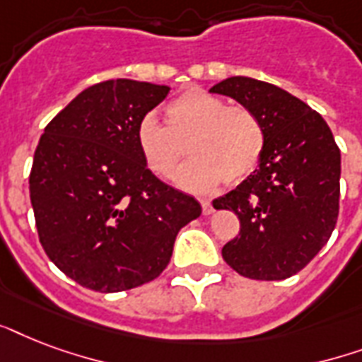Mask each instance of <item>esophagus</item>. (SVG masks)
<instances>
[{"label":"esophagus","instance_id":"1","mask_svg":"<svg viewBox=\"0 0 362 362\" xmlns=\"http://www.w3.org/2000/svg\"><path fill=\"white\" fill-rule=\"evenodd\" d=\"M201 206H203V214H212V203H210V201H206V199H203V201H201Z\"/></svg>","mask_w":362,"mask_h":362}]
</instances>
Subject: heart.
<instances>
[{
	"instance_id": "b5f03b06",
	"label": "heart",
	"mask_w": 362,
	"mask_h": 362,
	"mask_svg": "<svg viewBox=\"0 0 362 362\" xmlns=\"http://www.w3.org/2000/svg\"><path fill=\"white\" fill-rule=\"evenodd\" d=\"M135 139L144 165L159 178H173L189 150L195 159L178 175V184L192 192H209L221 180L229 186L246 180L267 144L255 112L226 105L201 88L176 95L165 107V124L144 116Z\"/></svg>"
}]
</instances>
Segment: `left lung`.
I'll use <instances>...</instances> for the list:
<instances>
[{
    "label": "left lung",
    "mask_w": 362,
    "mask_h": 362,
    "mask_svg": "<svg viewBox=\"0 0 362 362\" xmlns=\"http://www.w3.org/2000/svg\"><path fill=\"white\" fill-rule=\"evenodd\" d=\"M210 92L255 112L267 135L259 169L212 203L233 210L240 221L221 255L244 278L286 280L303 270L334 231L340 148L321 115L274 84L231 76Z\"/></svg>",
    "instance_id": "left-lung-1"
}]
</instances>
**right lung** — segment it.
<instances>
[{"label": "right lung", "instance_id": "1", "mask_svg": "<svg viewBox=\"0 0 362 362\" xmlns=\"http://www.w3.org/2000/svg\"><path fill=\"white\" fill-rule=\"evenodd\" d=\"M169 93L150 82L105 81L45 127L30 197L42 250L82 287L118 293L156 280L201 204L152 175L136 125Z\"/></svg>", "mask_w": 362, "mask_h": 362}]
</instances>
